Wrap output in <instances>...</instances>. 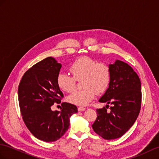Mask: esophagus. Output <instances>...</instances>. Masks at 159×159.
Wrapping results in <instances>:
<instances>
[{"mask_svg": "<svg viewBox=\"0 0 159 159\" xmlns=\"http://www.w3.org/2000/svg\"><path fill=\"white\" fill-rule=\"evenodd\" d=\"M85 109H86V108L84 107H78V111H84Z\"/></svg>", "mask_w": 159, "mask_h": 159, "instance_id": "obj_1", "label": "esophagus"}]
</instances>
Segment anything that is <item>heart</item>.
Wrapping results in <instances>:
<instances>
[{
	"label": "heart",
	"mask_w": 159,
	"mask_h": 159,
	"mask_svg": "<svg viewBox=\"0 0 159 159\" xmlns=\"http://www.w3.org/2000/svg\"><path fill=\"white\" fill-rule=\"evenodd\" d=\"M73 76L60 73L57 82L62 90L71 92L75 90L76 81L82 80V90L75 91L69 96L68 101L75 105H86L95 98L96 93L102 94L109 88L111 82L112 71L109 65L98 62L90 57L77 59L69 68Z\"/></svg>",
	"instance_id": "obj_1"
}]
</instances>
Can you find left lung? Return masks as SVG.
<instances>
[{
  "instance_id": "1",
  "label": "left lung",
  "mask_w": 159,
  "mask_h": 159,
  "mask_svg": "<svg viewBox=\"0 0 159 159\" xmlns=\"http://www.w3.org/2000/svg\"><path fill=\"white\" fill-rule=\"evenodd\" d=\"M109 66L111 82L99 100L108 104L96 109L97 117L92 125L95 133L105 140L120 138L128 131L138 117L142 103L140 80L133 69L119 60ZM109 103L112 104L110 111L107 110Z\"/></svg>"
}]
</instances>
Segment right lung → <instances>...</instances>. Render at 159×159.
Instances as JSON below:
<instances>
[{"instance_id": "right-lung-1", "label": "right lung", "mask_w": 159, "mask_h": 159, "mask_svg": "<svg viewBox=\"0 0 159 159\" xmlns=\"http://www.w3.org/2000/svg\"><path fill=\"white\" fill-rule=\"evenodd\" d=\"M61 65L47 57L30 68L18 87L21 114L26 127L35 137L55 142L66 132L69 118L77 112L76 106L61 102L63 94L57 82ZM54 103H61V111H52Z\"/></svg>"}]
</instances>
